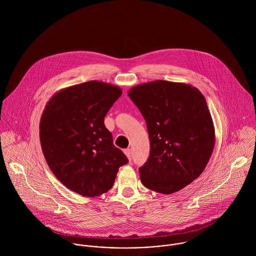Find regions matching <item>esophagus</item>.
Wrapping results in <instances>:
<instances>
[{"label": "esophagus", "instance_id": "34e87169", "mask_svg": "<svg viewBox=\"0 0 256 256\" xmlns=\"http://www.w3.org/2000/svg\"><path fill=\"white\" fill-rule=\"evenodd\" d=\"M124 152H125V154L127 156V158H128V160L131 162V158H132V154H131V150L130 148H126V150H124Z\"/></svg>", "mask_w": 256, "mask_h": 256}]
</instances>
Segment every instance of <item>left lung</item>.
Instances as JSON below:
<instances>
[{
    "label": "left lung",
    "mask_w": 256,
    "mask_h": 256,
    "mask_svg": "<svg viewBox=\"0 0 256 256\" xmlns=\"http://www.w3.org/2000/svg\"><path fill=\"white\" fill-rule=\"evenodd\" d=\"M128 96L145 118L150 138L141 182L162 194L180 191L203 172L215 146L204 96L191 84L162 80L135 86Z\"/></svg>",
    "instance_id": "left-lung-1"
}]
</instances>
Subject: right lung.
<instances>
[{
  "label": "right lung",
  "instance_id": "add662e5",
  "mask_svg": "<svg viewBox=\"0 0 256 256\" xmlns=\"http://www.w3.org/2000/svg\"><path fill=\"white\" fill-rule=\"evenodd\" d=\"M121 94L119 86L90 80L57 92L43 110L39 137L47 164L80 195L106 193L118 168L128 162L104 125L106 113Z\"/></svg>",
  "mask_w": 256,
  "mask_h": 256
}]
</instances>
